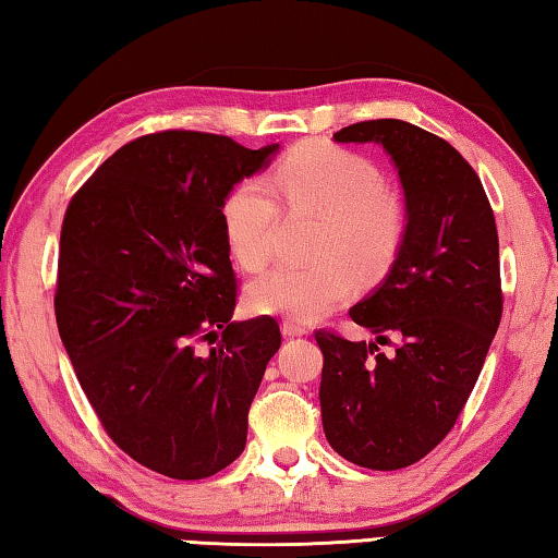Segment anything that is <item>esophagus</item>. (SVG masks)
Segmentation results:
<instances>
[{"label": "esophagus", "instance_id": "esophagus-1", "mask_svg": "<svg viewBox=\"0 0 558 558\" xmlns=\"http://www.w3.org/2000/svg\"><path fill=\"white\" fill-rule=\"evenodd\" d=\"M281 330H284V336H289V338L308 333V328L304 324H299V320H289V318L284 320V324H281Z\"/></svg>", "mask_w": 558, "mask_h": 558}]
</instances>
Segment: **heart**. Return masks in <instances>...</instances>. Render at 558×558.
I'll return each mask as SVG.
<instances>
[{
	"label": "heart",
	"mask_w": 558,
	"mask_h": 558,
	"mask_svg": "<svg viewBox=\"0 0 558 558\" xmlns=\"http://www.w3.org/2000/svg\"><path fill=\"white\" fill-rule=\"evenodd\" d=\"M277 193L294 213L318 215L311 264H281L247 287L257 314L308 324L336 308L353 289L355 267L377 277L395 262L407 234V205L387 189L363 154L326 142L296 146L271 179H244L222 203V230L242 269L257 271L271 257L279 218Z\"/></svg>",
	"instance_id": "b5f03b06"
}]
</instances>
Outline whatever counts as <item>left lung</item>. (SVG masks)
Here are the masks:
<instances>
[{"label": "left lung", "mask_w": 558, "mask_h": 558, "mask_svg": "<svg viewBox=\"0 0 558 558\" xmlns=\"http://www.w3.org/2000/svg\"><path fill=\"white\" fill-rule=\"evenodd\" d=\"M333 140L375 142L389 154L407 234L387 277L350 308L375 340L316 333L320 416L345 461L399 471L444 441L477 383L502 318L500 242L481 179L441 136L402 120H369ZM379 344L393 350L379 354Z\"/></svg>", "instance_id": "obj_1"}]
</instances>
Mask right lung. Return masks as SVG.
Wrapping results in <instances>:
<instances>
[{
  "label": "right lung",
  "mask_w": 558,
  "mask_h": 558,
  "mask_svg": "<svg viewBox=\"0 0 558 558\" xmlns=\"http://www.w3.org/2000/svg\"><path fill=\"white\" fill-rule=\"evenodd\" d=\"M277 151L205 132L146 134L65 210L56 284L65 353L112 441L175 481L210 477L244 451L250 404L281 345L271 316L232 320L222 230L228 193ZM203 339L219 345L203 354Z\"/></svg>",
  "instance_id": "1"
}]
</instances>
